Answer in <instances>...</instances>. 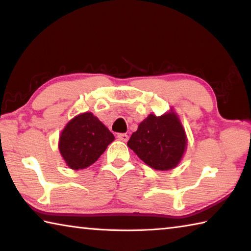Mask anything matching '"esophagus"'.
<instances>
[{
	"label": "esophagus",
	"instance_id": "obj_1",
	"mask_svg": "<svg viewBox=\"0 0 251 251\" xmlns=\"http://www.w3.org/2000/svg\"><path fill=\"white\" fill-rule=\"evenodd\" d=\"M117 138L122 142H127V141H128V135H127V134H117Z\"/></svg>",
	"mask_w": 251,
	"mask_h": 251
}]
</instances>
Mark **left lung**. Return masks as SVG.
Wrapping results in <instances>:
<instances>
[{
	"label": "left lung",
	"instance_id": "1",
	"mask_svg": "<svg viewBox=\"0 0 251 251\" xmlns=\"http://www.w3.org/2000/svg\"><path fill=\"white\" fill-rule=\"evenodd\" d=\"M187 145L185 129L175 112L161 116L150 114L131 134L127 146L156 171L175 168Z\"/></svg>",
	"mask_w": 251,
	"mask_h": 251
}]
</instances>
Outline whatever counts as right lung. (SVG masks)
Instances as JSON below:
<instances>
[{
	"label": "right lung",
	"instance_id": "add662e5",
	"mask_svg": "<svg viewBox=\"0 0 251 251\" xmlns=\"http://www.w3.org/2000/svg\"><path fill=\"white\" fill-rule=\"evenodd\" d=\"M115 137L92 113H83L67 123L58 141L65 163L74 171L84 169L100 158Z\"/></svg>",
	"mask_w": 251,
	"mask_h": 251
}]
</instances>
